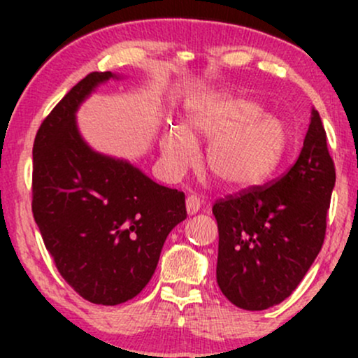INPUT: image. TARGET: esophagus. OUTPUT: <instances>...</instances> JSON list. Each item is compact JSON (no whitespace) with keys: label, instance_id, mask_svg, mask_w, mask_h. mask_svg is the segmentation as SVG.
Instances as JSON below:
<instances>
[{"label":"esophagus","instance_id":"1","mask_svg":"<svg viewBox=\"0 0 358 358\" xmlns=\"http://www.w3.org/2000/svg\"><path fill=\"white\" fill-rule=\"evenodd\" d=\"M187 207L188 208H199L200 207V199H196L195 195L188 196V199H187Z\"/></svg>","mask_w":358,"mask_h":358}]
</instances>
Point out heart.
I'll use <instances>...</instances> for the list:
<instances>
[{
    "label": "heart",
    "mask_w": 358,
    "mask_h": 358,
    "mask_svg": "<svg viewBox=\"0 0 358 358\" xmlns=\"http://www.w3.org/2000/svg\"><path fill=\"white\" fill-rule=\"evenodd\" d=\"M217 153L220 156H227L232 162L244 159L245 163H254L261 156V150H259V143L256 139L250 134H244V136H237L220 143Z\"/></svg>",
    "instance_id": "1"
}]
</instances>
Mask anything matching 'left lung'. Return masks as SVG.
<instances>
[{
	"mask_svg": "<svg viewBox=\"0 0 358 358\" xmlns=\"http://www.w3.org/2000/svg\"><path fill=\"white\" fill-rule=\"evenodd\" d=\"M110 72H90L43 119L34 143L31 212L69 286L114 306L150 282L168 234L187 219L185 193L92 151L77 129L80 102Z\"/></svg>",
	"mask_w": 358,
	"mask_h": 358,
	"instance_id": "left-lung-1",
	"label": "left lung"
}]
</instances>
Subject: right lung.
I'll return each mask as SVG.
<instances>
[{"instance_id": "right-lung-1", "label": "right lung", "mask_w": 358, "mask_h": 358, "mask_svg": "<svg viewBox=\"0 0 358 358\" xmlns=\"http://www.w3.org/2000/svg\"><path fill=\"white\" fill-rule=\"evenodd\" d=\"M334 185L324 129L311 122L286 173L215 200L217 282L229 301L266 310L296 289L323 245Z\"/></svg>"}]
</instances>
